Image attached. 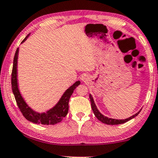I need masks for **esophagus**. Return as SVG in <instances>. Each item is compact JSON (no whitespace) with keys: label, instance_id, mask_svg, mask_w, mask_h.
<instances>
[{"label":"esophagus","instance_id":"esophagus-1","mask_svg":"<svg viewBox=\"0 0 158 158\" xmlns=\"http://www.w3.org/2000/svg\"><path fill=\"white\" fill-rule=\"evenodd\" d=\"M87 76L85 75H83L82 76H81V80H82L83 81H87Z\"/></svg>","mask_w":158,"mask_h":158}]
</instances>
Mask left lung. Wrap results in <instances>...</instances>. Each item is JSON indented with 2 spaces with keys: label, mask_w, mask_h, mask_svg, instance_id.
Wrapping results in <instances>:
<instances>
[{
  "label": "left lung",
  "mask_w": 158,
  "mask_h": 158,
  "mask_svg": "<svg viewBox=\"0 0 158 158\" xmlns=\"http://www.w3.org/2000/svg\"><path fill=\"white\" fill-rule=\"evenodd\" d=\"M89 98H90V101H91V108H92V110H93V112H94L95 116H96V117L98 118V119L100 120V122H102V123H105V124H110V125H114V124H119L125 123V122H128V121H129V120L132 119V118H133L134 117H135L136 116H138V114H139V113L141 112V110H140V111H139L138 113H136L135 115H133V116H130V118H126V119L120 120V119H114V118H108V117H106V116H103L102 114H101L100 113V111H99V110H97L96 105L94 104V100H93L92 96H91V94H89Z\"/></svg>",
  "instance_id": "left-lung-1"
}]
</instances>
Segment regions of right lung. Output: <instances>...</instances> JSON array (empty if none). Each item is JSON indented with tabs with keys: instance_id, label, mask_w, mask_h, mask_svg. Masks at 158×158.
I'll use <instances>...</instances> for the list:
<instances>
[{
	"instance_id": "right-lung-1",
	"label": "right lung",
	"mask_w": 158,
	"mask_h": 158,
	"mask_svg": "<svg viewBox=\"0 0 158 158\" xmlns=\"http://www.w3.org/2000/svg\"><path fill=\"white\" fill-rule=\"evenodd\" d=\"M29 34L27 35V36L23 40L22 42H25ZM18 50L19 48H17L16 52H15V57H14L12 73H11V89H12L13 94L15 95V100H16L17 105L18 106L19 110H20L23 115V116L27 120L30 121V122L35 124H48H48H55L61 122L63 118L67 116L68 113L70 97L73 94V91L76 87L81 83V82L80 81H76L72 86H70L65 91L63 96L61 97V100H59L58 104L54 108H52L50 110H48V112L43 113V114H39V113L34 111L25 103L22 96H21L20 93H19L18 86H17V56H18Z\"/></svg>"
}]
</instances>
